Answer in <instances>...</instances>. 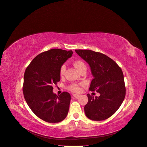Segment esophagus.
Wrapping results in <instances>:
<instances>
[{
    "mask_svg": "<svg viewBox=\"0 0 147 147\" xmlns=\"http://www.w3.org/2000/svg\"><path fill=\"white\" fill-rule=\"evenodd\" d=\"M73 96L75 97V99H78L80 97V95H78V94H73Z\"/></svg>",
    "mask_w": 147,
    "mask_h": 147,
    "instance_id": "esophagus-1",
    "label": "esophagus"
}]
</instances>
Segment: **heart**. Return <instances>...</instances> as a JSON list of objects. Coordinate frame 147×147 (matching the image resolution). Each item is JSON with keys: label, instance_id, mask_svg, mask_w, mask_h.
<instances>
[{"label": "heart", "instance_id": "obj_1", "mask_svg": "<svg viewBox=\"0 0 147 147\" xmlns=\"http://www.w3.org/2000/svg\"><path fill=\"white\" fill-rule=\"evenodd\" d=\"M73 64L75 67L77 68V69L79 71H80L83 68H86L85 64H84V62L82 61V60H78V59L75 60L74 61ZM65 69H66V67H65V65L64 64L62 65L60 67L59 74L61 76H63V75H64ZM67 89L69 91H72V92H79L81 91V88L79 86L78 84L77 83H72L70 84L69 85L67 86Z\"/></svg>", "mask_w": 147, "mask_h": 147}]
</instances>
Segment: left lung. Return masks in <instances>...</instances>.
Returning a JSON list of instances; mask_svg holds the SVG:
<instances>
[{
  "label": "left lung",
  "instance_id": "8db88e82",
  "mask_svg": "<svg viewBox=\"0 0 147 147\" xmlns=\"http://www.w3.org/2000/svg\"><path fill=\"white\" fill-rule=\"evenodd\" d=\"M90 65L94 78L90 90L100 93L95 97L88 94L84 106L86 117L94 121L109 118L117 112L126 96L123 71L115 62L105 55L90 50H75Z\"/></svg>",
  "mask_w": 147,
  "mask_h": 147
}]
</instances>
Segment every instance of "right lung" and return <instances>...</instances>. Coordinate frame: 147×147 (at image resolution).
Returning a JSON list of instances; mask_svg holds the SVG:
<instances>
[{
	"instance_id": "right-lung-1",
	"label": "right lung",
	"mask_w": 147,
	"mask_h": 147,
	"mask_svg": "<svg viewBox=\"0 0 147 147\" xmlns=\"http://www.w3.org/2000/svg\"><path fill=\"white\" fill-rule=\"evenodd\" d=\"M72 54V50L51 49L37 55L26 69L24 99L33 113L46 122L58 123L67 115L70 94L63 92L57 96L53 86L60 81V67Z\"/></svg>"
}]
</instances>
